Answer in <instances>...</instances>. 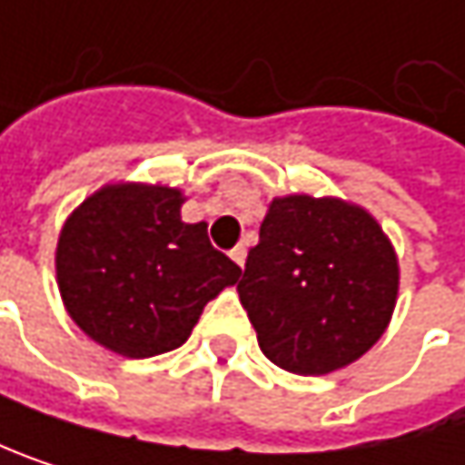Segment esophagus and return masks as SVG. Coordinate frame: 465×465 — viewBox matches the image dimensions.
Instances as JSON below:
<instances>
[{
  "label": "esophagus",
  "instance_id": "esophagus-1",
  "mask_svg": "<svg viewBox=\"0 0 465 465\" xmlns=\"http://www.w3.org/2000/svg\"><path fill=\"white\" fill-rule=\"evenodd\" d=\"M230 257H232V262H235L238 268H243V265H246V246H243V243H238V246L230 252Z\"/></svg>",
  "mask_w": 465,
  "mask_h": 465
}]
</instances>
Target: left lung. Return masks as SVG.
<instances>
[{"label":"left lung","mask_w":465,"mask_h":465,"mask_svg":"<svg viewBox=\"0 0 465 465\" xmlns=\"http://www.w3.org/2000/svg\"><path fill=\"white\" fill-rule=\"evenodd\" d=\"M398 254L381 224L341 197H273L238 298L262 354L301 376L360 360L398 301Z\"/></svg>","instance_id":"obj_1"}]
</instances>
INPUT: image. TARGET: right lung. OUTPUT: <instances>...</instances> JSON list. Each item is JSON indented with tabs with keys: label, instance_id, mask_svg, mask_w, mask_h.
<instances>
[{
	"label": "right lung",
	"instance_id": "1",
	"mask_svg": "<svg viewBox=\"0 0 465 465\" xmlns=\"http://www.w3.org/2000/svg\"><path fill=\"white\" fill-rule=\"evenodd\" d=\"M183 192L121 181L89 194L56 243V284L73 322L100 347L143 360L181 347L241 268L181 222Z\"/></svg>",
	"mask_w": 465,
	"mask_h": 465
}]
</instances>
